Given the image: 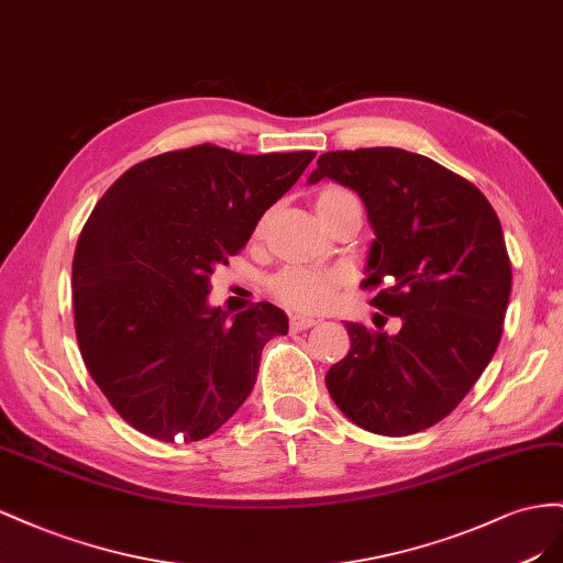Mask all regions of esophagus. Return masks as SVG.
<instances>
[{"mask_svg":"<svg viewBox=\"0 0 563 563\" xmlns=\"http://www.w3.org/2000/svg\"><path fill=\"white\" fill-rule=\"evenodd\" d=\"M313 325H316V320L311 316H299V313L290 316V328L292 330H309Z\"/></svg>","mask_w":563,"mask_h":563,"instance_id":"1","label":"esophagus"}]
</instances>
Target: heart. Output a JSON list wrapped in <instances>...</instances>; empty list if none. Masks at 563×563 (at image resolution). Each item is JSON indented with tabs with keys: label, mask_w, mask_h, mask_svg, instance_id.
<instances>
[{
	"label": "heart",
	"mask_w": 563,
	"mask_h": 563,
	"mask_svg": "<svg viewBox=\"0 0 563 563\" xmlns=\"http://www.w3.org/2000/svg\"><path fill=\"white\" fill-rule=\"evenodd\" d=\"M349 196L342 188H325L318 196V205H328L336 198ZM340 276L332 271L320 268H299L290 266L280 271L276 278L271 280V295L276 297L287 309L295 311H320L328 309L336 297V285Z\"/></svg>",
	"instance_id": "b5f03b06"
}]
</instances>
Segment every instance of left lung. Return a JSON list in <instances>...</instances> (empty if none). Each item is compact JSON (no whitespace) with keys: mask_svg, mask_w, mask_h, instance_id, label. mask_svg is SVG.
Here are the masks:
<instances>
[{"mask_svg":"<svg viewBox=\"0 0 563 563\" xmlns=\"http://www.w3.org/2000/svg\"><path fill=\"white\" fill-rule=\"evenodd\" d=\"M356 190L375 240L367 252L373 307L399 330L346 323L351 349L325 384L353 424L408 437L451 415L500 344L511 264L500 219L474 184L404 148L334 151L309 184Z\"/></svg>","mask_w":563,"mask_h":563,"instance_id":"obj_1","label":"left lung"}]
</instances>
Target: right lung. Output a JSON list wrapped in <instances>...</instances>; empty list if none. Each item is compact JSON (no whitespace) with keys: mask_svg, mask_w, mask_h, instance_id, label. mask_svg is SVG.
<instances>
[{"mask_svg":"<svg viewBox=\"0 0 563 563\" xmlns=\"http://www.w3.org/2000/svg\"><path fill=\"white\" fill-rule=\"evenodd\" d=\"M313 157L202 143L143 159L96 202L73 260L75 334L126 424L190 443L245 404L262 349L287 334V316L260 301L229 320L207 303L210 276Z\"/></svg>","mask_w":563,"mask_h":563,"instance_id":"right-lung-1","label":"right lung"}]
</instances>
